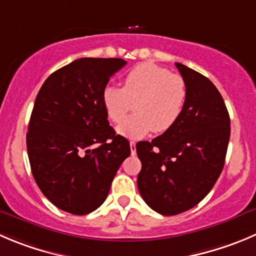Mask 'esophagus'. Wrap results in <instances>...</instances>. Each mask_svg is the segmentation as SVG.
Returning <instances> with one entry per match:
<instances>
[{
    "instance_id": "1",
    "label": "esophagus",
    "mask_w": 256,
    "mask_h": 256,
    "mask_svg": "<svg viewBox=\"0 0 256 256\" xmlns=\"http://www.w3.org/2000/svg\"><path fill=\"white\" fill-rule=\"evenodd\" d=\"M130 144V150H132V153H136V142H133L132 140Z\"/></svg>"
}]
</instances>
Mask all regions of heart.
Instances as JSON below:
<instances>
[{
    "label": "heart",
    "instance_id": "obj_1",
    "mask_svg": "<svg viewBox=\"0 0 256 256\" xmlns=\"http://www.w3.org/2000/svg\"><path fill=\"white\" fill-rule=\"evenodd\" d=\"M187 100L184 78L153 62L136 65L123 78V88L106 85L102 102L110 120L119 123L135 104L136 114L116 126L126 138H142L150 130L162 133L176 124Z\"/></svg>",
    "mask_w": 256,
    "mask_h": 256
}]
</instances>
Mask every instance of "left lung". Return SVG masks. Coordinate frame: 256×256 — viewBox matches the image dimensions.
<instances>
[{
	"instance_id": "1",
	"label": "left lung",
	"mask_w": 256,
	"mask_h": 256,
	"mask_svg": "<svg viewBox=\"0 0 256 256\" xmlns=\"http://www.w3.org/2000/svg\"><path fill=\"white\" fill-rule=\"evenodd\" d=\"M187 85L184 112L172 128L152 142H138L142 162L137 184L156 212L177 215L211 191L225 163L230 116L218 88L202 74L176 62Z\"/></svg>"
}]
</instances>
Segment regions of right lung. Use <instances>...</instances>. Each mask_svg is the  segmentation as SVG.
I'll list each match as a JSON object with an SVG mask.
<instances>
[{
	"instance_id": "right-lung-1",
	"label": "right lung",
	"mask_w": 256,
	"mask_h": 256,
	"mask_svg": "<svg viewBox=\"0 0 256 256\" xmlns=\"http://www.w3.org/2000/svg\"><path fill=\"white\" fill-rule=\"evenodd\" d=\"M126 64L82 58L52 72L36 96L26 136L32 176L50 202L72 215L93 212L106 201L130 154L102 102L110 76Z\"/></svg>"
}]
</instances>
